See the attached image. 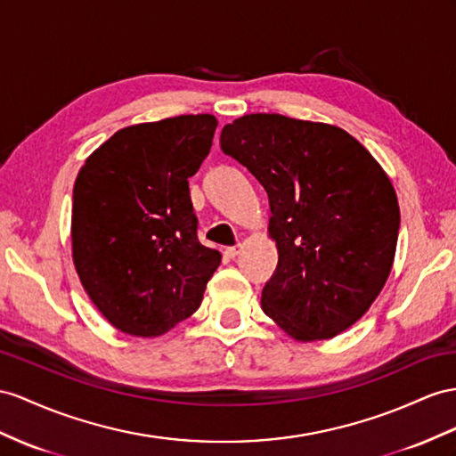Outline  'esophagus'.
Returning a JSON list of instances; mask_svg holds the SVG:
<instances>
[{"label": "esophagus", "instance_id": "1", "mask_svg": "<svg viewBox=\"0 0 456 456\" xmlns=\"http://www.w3.org/2000/svg\"><path fill=\"white\" fill-rule=\"evenodd\" d=\"M239 248L237 247H229V248H225V256H227V258H231V260H235L237 258V256H239Z\"/></svg>", "mask_w": 456, "mask_h": 456}]
</instances>
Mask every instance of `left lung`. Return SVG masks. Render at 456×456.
<instances>
[{
  "instance_id": "8db88e82",
  "label": "left lung",
  "mask_w": 456,
  "mask_h": 456,
  "mask_svg": "<svg viewBox=\"0 0 456 456\" xmlns=\"http://www.w3.org/2000/svg\"><path fill=\"white\" fill-rule=\"evenodd\" d=\"M221 150L270 198L275 273L262 310L297 341L356 323L391 273L401 212L387 175L343 128L250 113L225 125Z\"/></svg>"
}]
</instances>
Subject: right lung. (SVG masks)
I'll use <instances>...</instances> for the list:
<instances>
[{"label": "right lung", "mask_w": 456, "mask_h": 456, "mask_svg": "<svg viewBox=\"0 0 456 456\" xmlns=\"http://www.w3.org/2000/svg\"><path fill=\"white\" fill-rule=\"evenodd\" d=\"M217 119L179 115L125 126L80 167L73 189V262L113 328L158 337L198 310L221 254L198 240L189 177Z\"/></svg>", "instance_id": "1"}]
</instances>
